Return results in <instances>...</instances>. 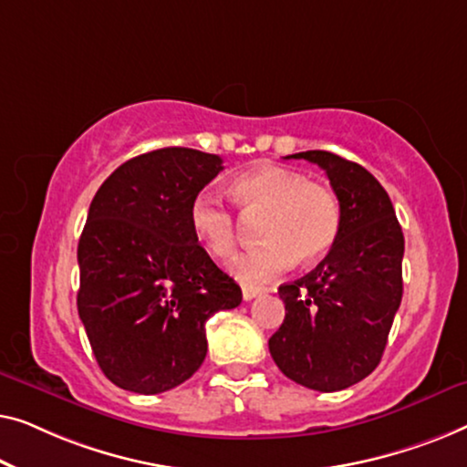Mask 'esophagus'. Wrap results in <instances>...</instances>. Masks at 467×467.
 Here are the masks:
<instances>
[{"instance_id":"esophagus-1","label":"esophagus","mask_w":467,"mask_h":467,"mask_svg":"<svg viewBox=\"0 0 467 467\" xmlns=\"http://www.w3.org/2000/svg\"><path fill=\"white\" fill-rule=\"evenodd\" d=\"M262 292H265V287H258V285H243V300H254L255 296H260Z\"/></svg>"}]
</instances>
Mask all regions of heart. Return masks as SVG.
Returning <instances> with one entry per match:
<instances>
[{"label":"heart","mask_w":467,"mask_h":467,"mask_svg":"<svg viewBox=\"0 0 467 467\" xmlns=\"http://www.w3.org/2000/svg\"><path fill=\"white\" fill-rule=\"evenodd\" d=\"M233 199L245 218H262L265 245L239 255L233 271L245 284L273 277L300 258L313 265L337 243L343 224L340 201L326 183L308 182L298 171L265 165L233 182ZM194 239L215 258H226L236 245L234 213L213 190H201L188 207Z\"/></svg>","instance_id":"1"}]
</instances>
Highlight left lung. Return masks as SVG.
<instances>
[{"mask_svg":"<svg viewBox=\"0 0 467 467\" xmlns=\"http://www.w3.org/2000/svg\"><path fill=\"white\" fill-rule=\"evenodd\" d=\"M285 159H305L326 171L343 224L311 273L279 287L285 319L268 338V349L294 383L340 391L366 379L383 358L402 302L404 234L389 194L362 165L324 150Z\"/></svg>","mask_w":467,"mask_h":467,"instance_id":"1","label":"left lung"}]
</instances>
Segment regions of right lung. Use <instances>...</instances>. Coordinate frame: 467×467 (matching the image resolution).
<instances>
[{
  "instance_id": "right-lung-1",
  "label": "right lung",
  "mask_w": 467,
  "mask_h": 467,
  "mask_svg": "<svg viewBox=\"0 0 467 467\" xmlns=\"http://www.w3.org/2000/svg\"><path fill=\"white\" fill-rule=\"evenodd\" d=\"M222 169L215 154L154 150L118 167L90 202L78 313L120 389L152 396L182 385L207 356V319L241 305V287L188 224L190 201Z\"/></svg>"
}]
</instances>
